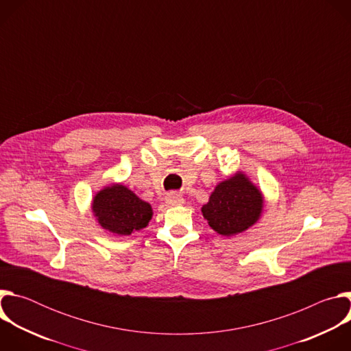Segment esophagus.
Segmentation results:
<instances>
[{"label": "esophagus", "mask_w": 351, "mask_h": 351, "mask_svg": "<svg viewBox=\"0 0 351 351\" xmlns=\"http://www.w3.org/2000/svg\"><path fill=\"white\" fill-rule=\"evenodd\" d=\"M165 202L168 206H182L184 203V198L178 193H171V194H167Z\"/></svg>", "instance_id": "34e87169"}]
</instances>
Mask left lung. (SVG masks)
Masks as SVG:
<instances>
[{
  "label": "left lung",
  "instance_id": "1",
  "mask_svg": "<svg viewBox=\"0 0 351 351\" xmlns=\"http://www.w3.org/2000/svg\"><path fill=\"white\" fill-rule=\"evenodd\" d=\"M264 211V194L244 172L219 182L202 213L221 236L232 237L254 226Z\"/></svg>",
  "mask_w": 351,
  "mask_h": 351
}]
</instances>
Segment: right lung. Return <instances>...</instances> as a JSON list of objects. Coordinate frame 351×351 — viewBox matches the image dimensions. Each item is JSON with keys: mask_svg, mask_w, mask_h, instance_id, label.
I'll return each instance as SVG.
<instances>
[{"mask_svg": "<svg viewBox=\"0 0 351 351\" xmlns=\"http://www.w3.org/2000/svg\"><path fill=\"white\" fill-rule=\"evenodd\" d=\"M91 213L99 226L118 236L145 228L153 218L152 204L122 183H110L98 190L93 197Z\"/></svg>", "mask_w": 351, "mask_h": 351, "instance_id": "right-lung-1", "label": "right lung"}]
</instances>
